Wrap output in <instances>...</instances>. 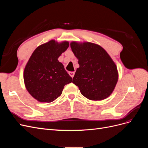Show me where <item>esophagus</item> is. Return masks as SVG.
Masks as SVG:
<instances>
[{"label":"esophagus","mask_w":148,"mask_h":148,"mask_svg":"<svg viewBox=\"0 0 148 148\" xmlns=\"http://www.w3.org/2000/svg\"><path fill=\"white\" fill-rule=\"evenodd\" d=\"M70 77L71 78H73L74 77V75H75V71H70V72L69 73Z\"/></svg>","instance_id":"1"}]
</instances>
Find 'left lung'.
I'll return each mask as SVG.
<instances>
[{
  "mask_svg": "<svg viewBox=\"0 0 148 148\" xmlns=\"http://www.w3.org/2000/svg\"><path fill=\"white\" fill-rule=\"evenodd\" d=\"M71 51L78 59L72 83L82 95L92 101H101L114 91L119 78L117 66L104 49L89 42L70 43Z\"/></svg>",
  "mask_w": 148,
  "mask_h": 148,
  "instance_id": "obj_1",
  "label": "left lung"
}]
</instances>
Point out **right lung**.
I'll use <instances>...</instances> for the list:
<instances>
[{
    "mask_svg": "<svg viewBox=\"0 0 148 148\" xmlns=\"http://www.w3.org/2000/svg\"><path fill=\"white\" fill-rule=\"evenodd\" d=\"M69 46L68 41L58 42L52 39L38 46L31 56L24 70V83L31 96L39 102L56 100L65 85L72 81L58 60Z\"/></svg>",
    "mask_w": 148,
    "mask_h": 148,
    "instance_id": "add662e5",
    "label": "right lung"
}]
</instances>
